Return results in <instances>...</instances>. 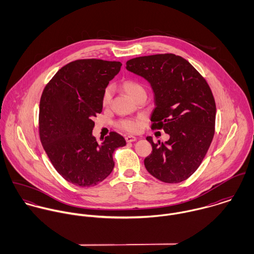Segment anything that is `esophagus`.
Here are the masks:
<instances>
[{"instance_id": "34e87169", "label": "esophagus", "mask_w": 254, "mask_h": 254, "mask_svg": "<svg viewBox=\"0 0 254 254\" xmlns=\"http://www.w3.org/2000/svg\"><path fill=\"white\" fill-rule=\"evenodd\" d=\"M125 140H126L127 143H132V142H135L137 140V138L134 137V136H126Z\"/></svg>"}]
</instances>
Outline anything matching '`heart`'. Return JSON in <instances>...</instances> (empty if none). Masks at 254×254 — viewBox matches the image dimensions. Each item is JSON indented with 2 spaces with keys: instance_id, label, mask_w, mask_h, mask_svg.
I'll use <instances>...</instances> for the list:
<instances>
[{
  "instance_id": "obj_1",
  "label": "heart",
  "mask_w": 254,
  "mask_h": 254,
  "mask_svg": "<svg viewBox=\"0 0 254 254\" xmlns=\"http://www.w3.org/2000/svg\"><path fill=\"white\" fill-rule=\"evenodd\" d=\"M122 87L124 91L135 101L143 95H146L145 88L142 83L136 80H126L123 82ZM113 96V87L112 86H108L102 96V105L104 107H109L111 104ZM144 118L143 117H138V118H122L117 122V127L120 128L121 130H124L129 133H135L138 132L143 125Z\"/></svg>"
}]
</instances>
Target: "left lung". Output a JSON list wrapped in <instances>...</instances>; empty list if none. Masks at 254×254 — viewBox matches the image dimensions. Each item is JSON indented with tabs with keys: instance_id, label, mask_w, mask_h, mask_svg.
Here are the masks:
<instances>
[{
	"instance_id": "obj_1",
	"label": "left lung",
	"mask_w": 254,
	"mask_h": 254,
	"mask_svg": "<svg viewBox=\"0 0 254 254\" xmlns=\"http://www.w3.org/2000/svg\"><path fill=\"white\" fill-rule=\"evenodd\" d=\"M127 70L150 84L154 104L152 129L170 136L153 143L145 158L149 174L164 183H180L192 175L203 160L215 132L216 105L206 80L185 59L174 54L132 59Z\"/></svg>"
}]
</instances>
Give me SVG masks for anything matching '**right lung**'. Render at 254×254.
Listing matches in <instances>:
<instances>
[{
    "instance_id": "right-lung-1",
    "label": "right lung",
    "mask_w": 254,
    "mask_h": 254,
    "mask_svg": "<svg viewBox=\"0 0 254 254\" xmlns=\"http://www.w3.org/2000/svg\"><path fill=\"white\" fill-rule=\"evenodd\" d=\"M122 64L78 60L62 67L46 85L39 108V135L59 174L78 187L104 181L114 167L112 154L125 139L116 132L98 143L93 118L103 109L102 96Z\"/></svg>"
}]
</instances>
